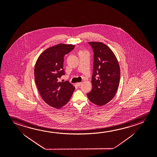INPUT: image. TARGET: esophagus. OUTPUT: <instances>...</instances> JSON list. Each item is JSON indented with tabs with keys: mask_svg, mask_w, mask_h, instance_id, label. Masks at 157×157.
Segmentation results:
<instances>
[{
	"mask_svg": "<svg viewBox=\"0 0 157 157\" xmlns=\"http://www.w3.org/2000/svg\"><path fill=\"white\" fill-rule=\"evenodd\" d=\"M82 84V82H77V85L78 86H80L81 85V84Z\"/></svg>",
	"mask_w": 157,
	"mask_h": 157,
	"instance_id": "esophagus-1",
	"label": "esophagus"
}]
</instances>
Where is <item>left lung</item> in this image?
<instances>
[{
	"instance_id": "1",
	"label": "left lung",
	"mask_w": 157,
	"mask_h": 157,
	"mask_svg": "<svg viewBox=\"0 0 157 157\" xmlns=\"http://www.w3.org/2000/svg\"><path fill=\"white\" fill-rule=\"evenodd\" d=\"M94 52L92 90L87 94L89 100L103 105L112 100L118 88L121 71L118 61L111 49L101 42H88Z\"/></svg>"
}]
</instances>
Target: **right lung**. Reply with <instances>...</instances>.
Returning <instances> with one entry per match:
<instances>
[{"instance_id":"add662e5","label":"right lung","mask_w":157,"mask_h":157,"mask_svg":"<svg viewBox=\"0 0 157 157\" xmlns=\"http://www.w3.org/2000/svg\"><path fill=\"white\" fill-rule=\"evenodd\" d=\"M75 45L57 44L41 53L34 67L36 87L43 100L48 105L57 109L70 101L75 87L66 81L60 82L59 78L64 75V56L75 48Z\"/></svg>"}]
</instances>
